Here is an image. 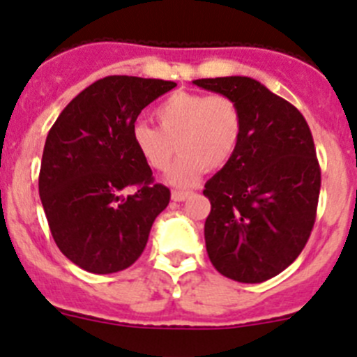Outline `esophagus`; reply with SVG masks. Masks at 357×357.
<instances>
[{"instance_id":"obj_1","label":"esophagus","mask_w":357,"mask_h":357,"mask_svg":"<svg viewBox=\"0 0 357 357\" xmlns=\"http://www.w3.org/2000/svg\"><path fill=\"white\" fill-rule=\"evenodd\" d=\"M188 195H190V192H181V190H174L172 192V201H176V202H181V201H185L186 197H188Z\"/></svg>"}]
</instances>
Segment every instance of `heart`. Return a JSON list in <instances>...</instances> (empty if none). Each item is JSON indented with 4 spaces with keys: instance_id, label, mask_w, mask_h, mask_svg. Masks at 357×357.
<instances>
[{
    "instance_id": "heart-1",
    "label": "heart",
    "mask_w": 357,
    "mask_h": 357,
    "mask_svg": "<svg viewBox=\"0 0 357 357\" xmlns=\"http://www.w3.org/2000/svg\"><path fill=\"white\" fill-rule=\"evenodd\" d=\"M158 126L137 123L131 131L135 149L155 171H167L181 153L169 183L190 186L204 169L215 171L234 155L242 135V112L231 98L222 94L174 92L156 107Z\"/></svg>"
}]
</instances>
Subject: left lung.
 <instances>
[{"label": "left lung", "instance_id": "1", "mask_svg": "<svg viewBox=\"0 0 357 357\" xmlns=\"http://www.w3.org/2000/svg\"><path fill=\"white\" fill-rule=\"evenodd\" d=\"M227 96L242 112L229 162L204 185L210 261L238 282H263L303 252L317 215L320 167L303 114L247 76L192 82Z\"/></svg>", "mask_w": 357, "mask_h": 357}]
</instances>
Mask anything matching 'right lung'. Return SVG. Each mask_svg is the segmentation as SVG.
Listing matches in <instances>:
<instances>
[{
    "label": "right lung",
    "instance_id": "1",
    "mask_svg": "<svg viewBox=\"0 0 357 357\" xmlns=\"http://www.w3.org/2000/svg\"><path fill=\"white\" fill-rule=\"evenodd\" d=\"M174 82L107 76L79 92L47 133L38 195L54 243L92 274L133 265L146 249L171 190L133 146L140 112ZM133 188L130 196H124Z\"/></svg>",
    "mask_w": 357,
    "mask_h": 357
}]
</instances>
